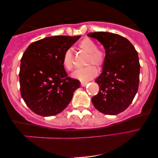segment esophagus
I'll return each mask as SVG.
<instances>
[{"instance_id":"obj_1","label":"esophagus","mask_w":158,"mask_h":158,"mask_svg":"<svg viewBox=\"0 0 158 158\" xmlns=\"http://www.w3.org/2000/svg\"><path fill=\"white\" fill-rule=\"evenodd\" d=\"M87 83H88V82H81V86L82 87L86 86Z\"/></svg>"}]
</instances>
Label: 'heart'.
I'll list each match as a JSON object with an SVG mask.
<instances>
[{
    "instance_id": "b5f03b06",
    "label": "heart",
    "mask_w": 158,
    "mask_h": 158,
    "mask_svg": "<svg viewBox=\"0 0 158 158\" xmlns=\"http://www.w3.org/2000/svg\"><path fill=\"white\" fill-rule=\"evenodd\" d=\"M80 50L88 54L87 58V66L77 69L73 73V77L81 81H88L97 76L98 71L96 67L92 64H94L97 67H102L105 62L106 55L102 48H98L94 40L89 38H85L78 43ZM62 64L67 71L73 70V55L70 50L64 52L62 56Z\"/></svg>"
}]
</instances>
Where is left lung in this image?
<instances>
[{
    "label": "left lung",
    "mask_w": 158,
    "mask_h": 158,
    "mask_svg": "<svg viewBox=\"0 0 158 158\" xmlns=\"http://www.w3.org/2000/svg\"><path fill=\"white\" fill-rule=\"evenodd\" d=\"M87 35L99 40L106 51L103 71L95 81L99 91L92 102L103 114L117 115L128 108L138 91V52L130 41L118 34L94 32Z\"/></svg>",
    "instance_id": "8db88e82"
}]
</instances>
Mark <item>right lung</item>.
<instances>
[{"label": "right lung", "mask_w": 158, "mask_h": 158, "mask_svg": "<svg viewBox=\"0 0 158 158\" xmlns=\"http://www.w3.org/2000/svg\"><path fill=\"white\" fill-rule=\"evenodd\" d=\"M81 38L56 35L32 43L21 59L20 92L27 106L41 116L55 115L71 102L80 82L71 78L62 64L66 50Z\"/></svg>", "instance_id": "right-lung-1"}]
</instances>
